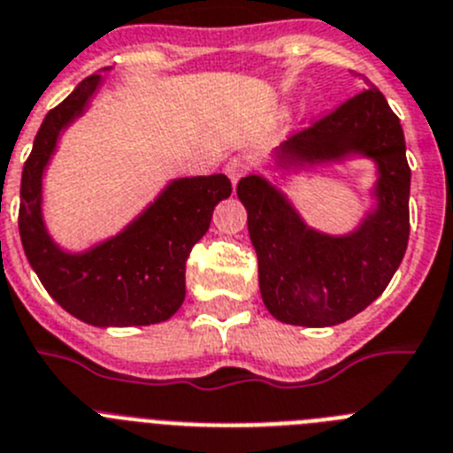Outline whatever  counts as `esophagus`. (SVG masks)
<instances>
[{
  "mask_svg": "<svg viewBox=\"0 0 453 453\" xmlns=\"http://www.w3.org/2000/svg\"><path fill=\"white\" fill-rule=\"evenodd\" d=\"M248 169H250V162H248L243 156L232 157V160L226 165V173L232 180V185H236V182L242 180V178L248 173Z\"/></svg>",
  "mask_w": 453,
  "mask_h": 453,
  "instance_id": "obj_1",
  "label": "esophagus"
}]
</instances>
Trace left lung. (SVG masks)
Segmentation results:
<instances>
[{
	"instance_id": "obj_1",
	"label": "left lung",
	"mask_w": 453,
	"mask_h": 453,
	"mask_svg": "<svg viewBox=\"0 0 453 453\" xmlns=\"http://www.w3.org/2000/svg\"><path fill=\"white\" fill-rule=\"evenodd\" d=\"M364 92L288 137L273 153L275 169L309 171L368 157L377 166L374 207L348 234L304 223L280 187L246 176L236 196L259 262V291L273 318L300 327L345 323L374 303L404 259L409 243L411 169L404 130L386 96L361 76Z\"/></svg>"
}]
</instances>
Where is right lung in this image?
I'll use <instances>...</instances> for the list:
<instances>
[{"mask_svg":"<svg viewBox=\"0 0 453 453\" xmlns=\"http://www.w3.org/2000/svg\"><path fill=\"white\" fill-rule=\"evenodd\" d=\"M101 81V74L81 81L44 117L22 171L19 236L42 287L67 313L95 327L156 325L182 307L187 257L232 185L223 173L176 178L115 236L83 252L63 250L44 226V169L60 133L88 110Z\"/></svg>","mask_w":453,"mask_h":453,"instance_id":"obj_1","label":"right lung"}]
</instances>
